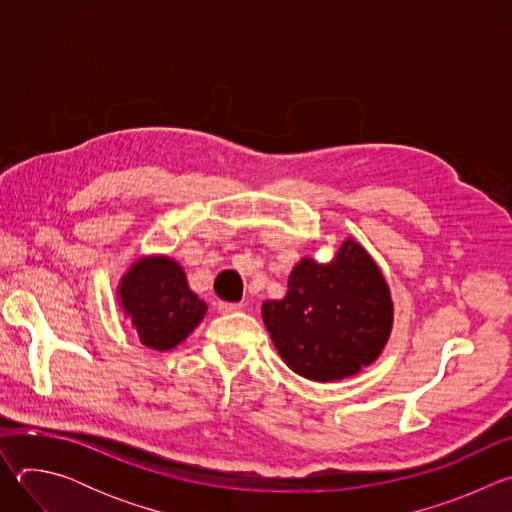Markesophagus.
<instances>
[{"label": "esophagus", "instance_id": "esophagus-1", "mask_svg": "<svg viewBox=\"0 0 512 512\" xmlns=\"http://www.w3.org/2000/svg\"><path fill=\"white\" fill-rule=\"evenodd\" d=\"M243 304H229V302H218V312L221 314H235L241 312Z\"/></svg>", "mask_w": 512, "mask_h": 512}]
</instances>
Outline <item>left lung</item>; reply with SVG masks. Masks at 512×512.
I'll list each match as a JSON object with an SVG mask.
<instances>
[{
  "label": "left lung",
  "instance_id": "1",
  "mask_svg": "<svg viewBox=\"0 0 512 512\" xmlns=\"http://www.w3.org/2000/svg\"><path fill=\"white\" fill-rule=\"evenodd\" d=\"M393 314L381 267L352 237L326 263L302 257L289 273L285 298L261 306L281 360L316 383L371 367L389 342Z\"/></svg>",
  "mask_w": 512,
  "mask_h": 512
}]
</instances>
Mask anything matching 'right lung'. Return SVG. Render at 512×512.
Returning <instances> with one entry per match:
<instances>
[{
  "label": "right lung",
  "mask_w": 512,
  "mask_h": 512,
  "mask_svg": "<svg viewBox=\"0 0 512 512\" xmlns=\"http://www.w3.org/2000/svg\"><path fill=\"white\" fill-rule=\"evenodd\" d=\"M117 300L141 344L160 352L184 342L208 310L168 255L135 259L119 279Z\"/></svg>",
  "instance_id": "obj_1"
}]
</instances>
